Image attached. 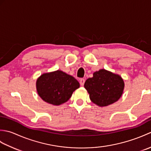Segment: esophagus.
I'll list each match as a JSON object with an SVG mask.
<instances>
[{
	"instance_id": "obj_1",
	"label": "esophagus",
	"mask_w": 151,
	"mask_h": 151,
	"mask_svg": "<svg viewBox=\"0 0 151 151\" xmlns=\"http://www.w3.org/2000/svg\"><path fill=\"white\" fill-rule=\"evenodd\" d=\"M84 83H85V80L84 78H81V80H80V84H81V85L82 86H84Z\"/></svg>"
}]
</instances>
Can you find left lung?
<instances>
[{"instance_id": "8db88e82", "label": "left lung", "mask_w": 151, "mask_h": 151, "mask_svg": "<svg viewBox=\"0 0 151 151\" xmlns=\"http://www.w3.org/2000/svg\"><path fill=\"white\" fill-rule=\"evenodd\" d=\"M84 88L91 102L99 106L104 107L120 99L124 83L120 75L102 69L93 73L92 78L86 80Z\"/></svg>"}]
</instances>
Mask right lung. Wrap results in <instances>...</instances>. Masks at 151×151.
<instances>
[{"mask_svg":"<svg viewBox=\"0 0 151 151\" xmlns=\"http://www.w3.org/2000/svg\"><path fill=\"white\" fill-rule=\"evenodd\" d=\"M79 87V82L73 76L60 70L43 73L36 81L37 94L54 106L65 103Z\"/></svg>","mask_w":151,"mask_h":151,"instance_id":"add662e5","label":"right lung"}]
</instances>
